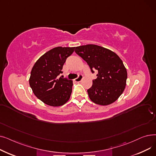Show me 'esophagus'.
Returning a JSON list of instances; mask_svg holds the SVG:
<instances>
[{"label":"esophagus","instance_id":"34e87169","mask_svg":"<svg viewBox=\"0 0 156 156\" xmlns=\"http://www.w3.org/2000/svg\"><path fill=\"white\" fill-rule=\"evenodd\" d=\"M83 79V76L81 75H80L78 78L74 79V81H75V82H80V81H81V80Z\"/></svg>","mask_w":156,"mask_h":156}]
</instances>
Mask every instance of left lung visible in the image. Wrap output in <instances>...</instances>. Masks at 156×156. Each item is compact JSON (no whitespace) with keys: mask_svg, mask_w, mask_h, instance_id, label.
<instances>
[{"mask_svg":"<svg viewBox=\"0 0 156 156\" xmlns=\"http://www.w3.org/2000/svg\"><path fill=\"white\" fill-rule=\"evenodd\" d=\"M75 51L87 62L92 73L98 71L97 78L87 90L90 99L101 105L118 100L127 79V71L120 57L108 48L93 44L76 47Z\"/></svg>","mask_w":156,"mask_h":156,"instance_id":"1","label":"left lung"}]
</instances>
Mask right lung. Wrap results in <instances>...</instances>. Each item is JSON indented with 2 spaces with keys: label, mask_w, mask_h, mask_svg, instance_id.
Returning <instances> with one entry per match:
<instances>
[{
  "label": "right lung",
  "mask_w": 156,
  "mask_h": 156,
  "mask_svg": "<svg viewBox=\"0 0 156 156\" xmlns=\"http://www.w3.org/2000/svg\"><path fill=\"white\" fill-rule=\"evenodd\" d=\"M75 47H57L36 61L31 71L30 86L35 95L44 104L59 107L66 103L72 92L73 81L59 78L67 57Z\"/></svg>",
  "instance_id": "add662e5"
}]
</instances>
